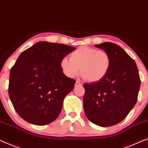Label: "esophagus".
<instances>
[{"label": "esophagus", "instance_id": "1", "mask_svg": "<svg viewBox=\"0 0 148 148\" xmlns=\"http://www.w3.org/2000/svg\"><path fill=\"white\" fill-rule=\"evenodd\" d=\"M80 85H82V84L80 83L79 81H76V84H75L76 86H80Z\"/></svg>", "mask_w": 148, "mask_h": 148}]
</instances>
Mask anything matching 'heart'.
<instances>
[{
  "label": "heart",
  "instance_id": "b5f03b06",
  "mask_svg": "<svg viewBox=\"0 0 148 148\" xmlns=\"http://www.w3.org/2000/svg\"><path fill=\"white\" fill-rule=\"evenodd\" d=\"M111 64V58L106 51L80 47L71 53L70 58H63L60 67L69 78L75 77L80 70L82 77L89 82H96L106 77Z\"/></svg>",
  "mask_w": 148,
  "mask_h": 148
}]
</instances>
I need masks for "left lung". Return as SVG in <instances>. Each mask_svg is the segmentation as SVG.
I'll return each mask as SVG.
<instances>
[{"label":"left lung","mask_w":148,"mask_h":148,"mask_svg":"<svg viewBox=\"0 0 148 148\" xmlns=\"http://www.w3.org/2000/svg\"><path fill=\"white\" fill-rule=\"evenodd\" d=\"M108 53L112 64L106 77L84 83V113L91 123L103 127L123 121L135 105L141 80L135 61L121 47L106 42L95 45Z\"/></svg>","instance_id":"8db88e82"}]
</instances>
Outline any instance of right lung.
<instances>
[{
  "mask_svg": "<svg viewBox=\"0 0 148 148\" xmlns=\"http://www.w3.org/2000/svg\"><path fill=\"white\" fill-rule=\"evenodd\" d=\"M75 49L41 41L19 56L10 71L9 95L24 121L45 125L59 116L65 97L76 83L62 72L60 62Z\"/></svg>",
  "mask_w": 148,
  "mask_h": 148,
  "instance_id": "1",
  "label": "right lung"
}]
</instances>
